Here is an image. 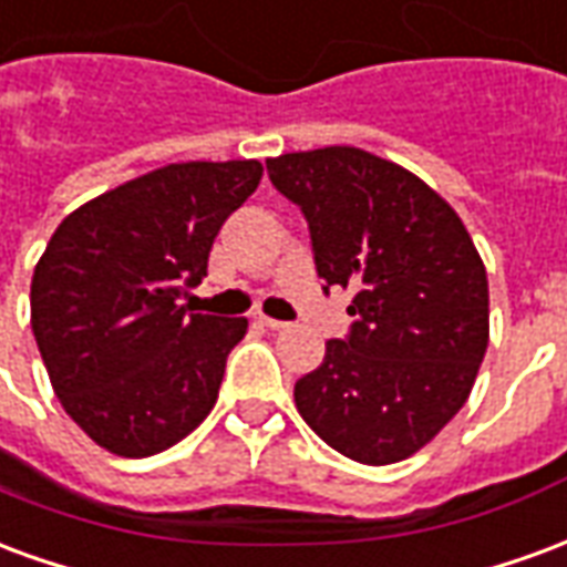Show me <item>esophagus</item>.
Listing matches in <instances>:
<instances>
[{
	"label": "esophagus",
	"instance_id": "34e87169",
	"mask_svg": "<svg viewBox=\"0 0 567 567\" xmlns=\"http://www.w3.org/2000/svg\"><path fill=\"white\" fill-rule=\"evenodd\" d=\"M255 321H258V324H264V328H270V331H282V328H288V321L270 319V316H255Z\"/></svg>",
	"mask_w": 567,
	"mask_h": 567
}]
</instances>
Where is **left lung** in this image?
<instances>
[{"instance_id": "left-lung-1", "label": "left lung", "mask_w": 567, "mask_h": 567, "mask_svg": "<svg viewBox=\"0 0 567 567\" xmlns=\"http://www.w3.org/2000/svg\"><path fill=\"white\" fill-rule=\"evenodd\" d=\"M303 212L321 291H352L349 333L295 382L300 416L361 464L422 450L467 401L488 346V282L462 218L406 173L349 145L267 161Z\"/></svg>"}]
</instances>
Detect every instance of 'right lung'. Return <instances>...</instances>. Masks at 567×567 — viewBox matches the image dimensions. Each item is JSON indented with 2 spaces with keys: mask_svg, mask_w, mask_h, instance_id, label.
Segmentation results:
<instances>
[{
  "mask_svg": "<svg viewBox=\"0 0 567 567\" xmlns=\"http://www.w3.org/2000/svg\"><path fill=\"white\" fill-rule=\"evenodd\" d=\"M258 161L169 163L63 218L32 272V333L60 404L124 458L169 450L209 416L246 319L182 303Z\"/></svg>",
  "mask_w": 567,
  "mask_h": 567,
  "instance_id": "obj_1",
  "label": "right lung"
}]
</instances>
